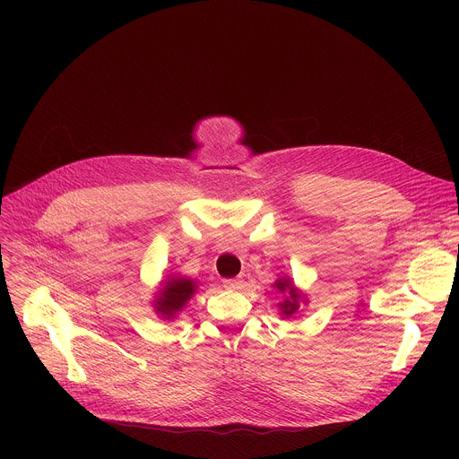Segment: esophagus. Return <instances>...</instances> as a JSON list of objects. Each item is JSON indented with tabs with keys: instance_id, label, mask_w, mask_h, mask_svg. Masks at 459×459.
I'll use <instances>...</instances> for the list:
<instances>
[{
	"instance_id": "esophagus-1",
	"label": "esophagus",
	"mask_w": 459,
	"mask_h": 459,
	"mask_svg": "<svg viewBox=\"0 0 459 459\" xmlns=\"http://www.w3.org/2000/svg\"><path fill=\"white\" fill-rule=\"evenodd\" d=\"M223 287L230 289V290H238L243 287V280L239 278H230V280H223Z\"/></svg>"
}]
</instances>
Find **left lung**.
Returning a JSON list of instances; mask_svg holds the SVG:
<instances>
[{
  "mask_svg": "<svg viewBox=\"0 0 459 459\" xmlns=\"http://www.w3.org/2000/svg\"><path fill=\"white\" fill-rule=\"evenodd\" d=\"M274 287H276L280 292H287V298L283 299V303H280V310H281L283 316L290 317V316L296 314L298 308H299V299L303 298L301 292H299V290L292 285V281L287 280V278H280V280L274 283Z\"/></svg>",
  "mask_w": 459,
  "mask_h": 459,
  "instance_id": "8db88e82",
  "label": "left lung"
}]
</instances>
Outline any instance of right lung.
<instances>
[{
    "mask_svg": "<svg viewBox=\"0 0 459 459\" xmlns=\"http://www.w3.org/2000/svg\"><path fill=\"white\" fill-rule=\"evenodd\" d=\"M194 292H195V283L192 280L170 276L163 283V289H160L158 298L154 301V308L161 317L170 319L186 305V301L192 298Z\"/></svg>",
    "mask_w": 459,
    "mask_h": 459,
    "instance_id": "add662e5",
    "label": "right lung"
}]
</instances>
